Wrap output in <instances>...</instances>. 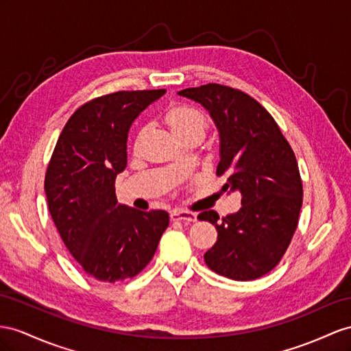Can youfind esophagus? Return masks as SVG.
Returning a JSON list of instances; mask_svg holds the SVG:
<instances>
[{
    "label": "esophagus",
    "mask_w": 351,
    "mask_h": 351,
    "mask_svg": "<svg viewBox=\"0 0 351 351\" xmlns=\"http://www.w3.org/2000/svg\"><path fill=\"white\" fill-rule=\"evenodd\" d=\"M170 218L172 221H184V222H195L197 221V213L188 212L182 209H175L170 212Z\"/></svg>",
    "instance_id": "obj_1"
}]
</instances>
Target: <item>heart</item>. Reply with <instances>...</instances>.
Here are the masks:
<instances>
[{
    "instance_id": "b5f03b06",
    "label": "heart",
    "mask_w": 351,
    "mask_h": 351,
    "mask_svg": "<svg viewBox=\"0 0 351 351\" xmlns=\"http://www.w3.org/2000/svg\"><path fill=\"white\" fill-rule=\"evenodd\" d=\"M166 120L170 125V129L173 130V133L181 141H184L185 138L194 133L204 134L206 125H208L206 117L199 108L185 104L170 108L166 115Z\"/></svg>"
}]
</instances>
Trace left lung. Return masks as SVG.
<instances>
[{
  "label": "left lung",
  "instance_id": "obj_1",
  "mask_svg": "<svg viewBox=\"0 0 351 351\" xmlns=\"http://www.w3.org/2000/svg\"><path fill=\"white\" fill-rule=\"evenodd\" d=\"M178 95L209 111L219 132L222 191L241 194L236 213L222 219L215 210L199 215L218 231L204 261L232 280H255L280 263L298 227L302 182L293 151L271 114L241 90L209 83Z\"/></svg>",
  "mask_w": 351,
  "mask_h": 351
}]
</instances>
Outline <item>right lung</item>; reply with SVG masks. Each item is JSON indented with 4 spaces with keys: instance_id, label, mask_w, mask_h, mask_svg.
<instances>
[{
    "instance_id": "add662e5",
    "label": "right lung",
    "mask_w": 351,
    "mask_h": 351,
    "mask_svg": "<svg viewBox=\"0 0 351 351\" xmlns=\"http://www.w3.org/2000/svg\"><path fill=\"white\" fill-rule=\"evenodd\" d=\"M165 93L123 90L86 102L69 117L47 166L51 219L83 271L99 282L141 273L169 226L166 210L142 212L115 195V178L128 166L130 125Z\"/></svg>"
}]
</instances>
